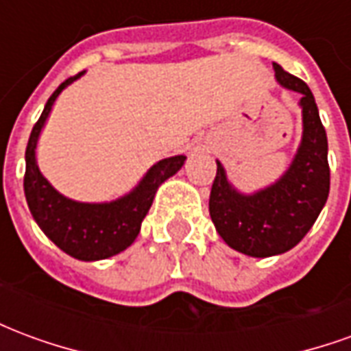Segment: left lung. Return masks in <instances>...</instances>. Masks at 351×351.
Instances as JSON below:
<instances>
[{"label":"left lung","mask_w":351,"mask_h":351,"mask_svg":"<svg viewBox=\"0 0 351 351\" xmlns=\"http://www.w3.org/2000/svg\"><path fill=\"white\" fill-rule=\"evenodd\" d=\"M280 86L301 93L302 138L291 165L271 186L241 193L216 161L208 210L216 231L233 250L252 258H271L301 243L329 195L327 135L306 82L272 64Z\"/></svg>","instance_id":"8db88e82"}]
</instances>
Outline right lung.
<instances>
[{
  "label": "right lung",
  "mask_w": 351,
  "mask_h": 351,
  "mask_svg": "<svg viewBox=\"0 0 351 351\" xmlns=\"http://www.w3.org/2000/svg\"><path fill=\"white\" fill-rule=\"evenodd\" d=\"M82 75L84 71L56 88L32 130L26 146L24 193L37 226L60 250L80 261H99L112 258L133 244L141 231V223L152 206L156 191L167 178L180 171L186 156H173L158 161L128 195L110 203H79L54 190L37 167V138L58 95Z\"/></svg>",
  "instance_id": "add662e5"
}]
</instances>
